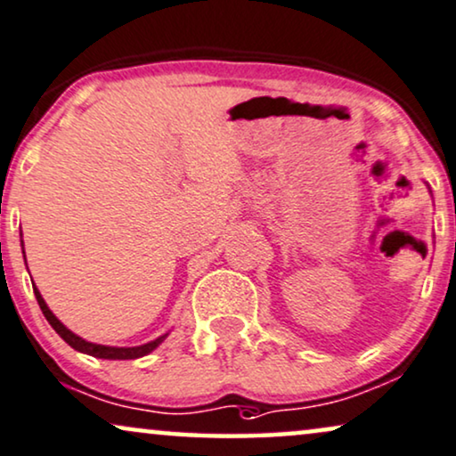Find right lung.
<instances>
[{
	"label": "right lung",
	"instance_id": "1",
	"mask_svg": "<svg viewBox=\"0 0 456 456\" xmlns=\"http://www.w3.org/2000/svg\"><path fill=\"white\" fill-rule=\"evenodd\" d=\"M20 236H22V232H20ZM20 242H22V240H20ZM22 253H25V251H22ZM33 291H35V297H37V304H39V307H41V312H44L45 321L52 324V329H54L56 333L61 335L62 339L67 341V344H69L70 347H73V350L84 352V354H90V356H94V358H104V360H135V358H142V356H146V354H151L152 350H155V347L161 346L163 341H165V337L169 335V333H165V335H161V337H157L155 341H149V344L135 346V347H112V346L92 344V341L81 339L79 335H75L73 330H69L61 321H58V318H56L54 314H52V310H50V307H47L44 297H41L39 289L35 287V285H33Z\"/></svg>",
	"mask_w": 456,
	"mask_h": 456
}]
</instances>
